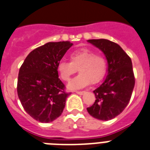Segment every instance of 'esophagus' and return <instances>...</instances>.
Returning a JSON list of instances; mask_svg holds the SVG:
<instances>
[{"mask_svg":"<svg viewBox=\"0 0 150 150\" xmlns=\"http://www.w3.org/2000/svg\"><path fill=\"white\" fill-rule=\"evenodd\" d=\"M75 93H76L77 94H79V95H83V94H84L86 92L85 91H77V92H75Z\"/></svg>","mask_w":150,"mask_h":150,"instance_id":"esophagus-1","label":"esophagus"}]
</instances>
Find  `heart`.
I'll use <instances>...</instances> for the list:
<instances>
[{"label":"heart","mask_w":150,"mask_h":150,"mask_svg":"<svg viewBox=\"0 0 150 150\" xmlns=\"http://www.w3.org/2000/svg\"><path fill=\"white\" fill-rule=\"evenodd\" d=\"M70 61H61L57 70L64 82L70 81L75 73H80L68 84V88L75 90L84 88L92 83H97L104 77L107 71V61L103 56L95 54L88 48H81L70 54Z\"/></svg>","instance_id":"heart-1"}]
</instances>
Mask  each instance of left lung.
I'll return each instance as SVG.
<instances>
[{"instance_id":"1","label":"left lung","mask_w":150,"mask_h":150,"mask_svg":"<svg viewBox=\"0 0 150 150\" xmlns=\"http://www.w3.org/2000/svg\"><path fill=\"white\" fill-rule=\"evenodd\" d=\"M100 49L107 61V75L93 91L96 100L87 111L94 118L109 121L121 114L130 101L135 86L132 63L117 43L105 39L89 40Z\"/></svg>"}]
</instances>
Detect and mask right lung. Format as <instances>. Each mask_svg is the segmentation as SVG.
Segmentation results:
<instances>
[{"mask_svg":"<svg viewBox=\"0 0 150 150\" xmlns=\"http://www.w3.org/2000/svg\"><path fill=\"white\" fill-rule=\"evenodd\" d=\"M73 45L68 41L49 42L29 54L21 66L17 92L22 107L42 123L60 117L70 93L58 78L57 64Z\"/></svg>","mask_w":150,"mask_h":150,"instance_id":"right-lung-1","label":"right lung"}]
</instances>
